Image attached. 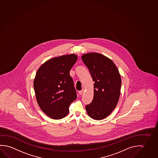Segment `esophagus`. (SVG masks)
Returning a JSON list of instances; mask_svg holds the SVG:
<instances>
[{"instance_id": "34e87169", "label": "esophagus", "mask_w": 158, "mask_h": 158, "mask_svg": "<svg viewBox=\"0 0 158 158\" xmlns=\"http://www.w3.org/2000/svg\"><path fill=\"white\" fill-rule=\"evenodd\" d=\"M84 91H85V89H82V90H80V91H79V92H78V93H79V94H80V95H81V94H83V92H84Z\"/></svg>"}]
</instances>
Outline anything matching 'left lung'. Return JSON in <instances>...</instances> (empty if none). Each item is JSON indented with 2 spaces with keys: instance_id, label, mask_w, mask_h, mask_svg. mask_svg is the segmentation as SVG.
I'll return each instance as SVG.
<instances>
[{
  "instance_id": "left-lung-1",
  "label": "left lung",
  "mask_w": 158,
  "mask_h": 158,
  "mask_svg": "<svg viewBox=\"0 0 158 158\" xmlns=\"http://www.w3.org/2000/svg\"><path fill=\"white\" fill-rule=\"evenodd\" d=\"M81 58L94 82L93 100L85 109L94 120H102L118 104L121 86L120 73L112 60L99 53H87Z\"/></svg>"
}]
</instances>
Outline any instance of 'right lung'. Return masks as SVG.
<instances>
[{"instance_id":"obj_1","label":"right lung","mask_w":158,"mask_h":158,"mask_svg":"<svg viewBox=\"0 0 158 158\" xmlns=\"http://www.w3.org/2000/svg\"><path fill=\"white\" fill-rule=\"evenodd\" d=\"M77 59L75 54L62 55L48 60L38 69L33 82L38 104L52 118L67 115L71 103L77 98L70 71Z\"/></svg>"}]
</instances>
